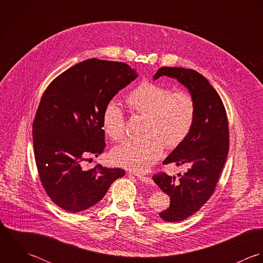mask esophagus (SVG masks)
<instances>
[{
  "label": "esophagus",
  "mask_w": 263,
  "mask_h": 263,
  "mask_svg": "<svg viewBox=\"0 0 263 263\" xmlns=\"http://www.w3.org/2000/svg\"><path fill=\"white\" fill-rule=\"evenodd\" d=\"M137 179L143 183H146V184H153V180L148 177H144V176H140V175H137Z\"/></svg>",
  "instance_id": "esophagus-1"
}]
</instances>
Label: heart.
Instances as JSON below:
<instances>
[{
  "instance_id": "1",
  "label": "heart",
  "mask_w": 263,
  "mask_h": 263,
  "mask_svg": "<svg viewBox=\"0 0 263 263\" xmlns=\"http://www.w3.org/2000/svg\"><path fill=\"white\" fill-rule=\"evenodd\" d=\"M126 104L133 114L145 117L144 138L127 140L115 147L111 159L117 165L144 173L158 160L164 145L174 148L181 144L192 129L196 105L186 91L172 92L164 85L144 81L132 90ZM103 129L112 140L125 134V120L116 104H108L103 114Z\"/></svg>"
}]
</instances>
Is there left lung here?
Returning <instances> with one entry per match:
<instances>
[{
    "mask_svg": "<svg viewBox=\"0 0 263 263\" xmlns=\"http://www.w3.org/2000/svg\"><path fill=\"white\" fill-rule=\"evenodd\" d=\"M161 76L177 79L188 89L196 105L191 131L163 160V164H187V172L179 175V180L164 173L153 177L171 200L159 216L177 222L200 210L212 195L229 152V126L223 104L204 76L179 67H161L154 79Z\"/></svg>",
    "mask_w": 263,
    "mask_h": 263,
    "instance_id": "obj_1",
    "label": "left lung"
}]
</instances>
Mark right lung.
<instances>
[{"label":"right lung","mask_w":263,"mask_h":263,"mask_svg":"<svg viewBox=\"0 0 263 263\" xmlns=\"http://www.w3.org/2000/svg\"><path fill=\"white\" fill-rule=\"evenodd\" d=\"M138 77L122 62L88 59L59 75L45 91L32 125L42 184L59 208L79 212L103 199L122 168L81 163L105 147L103 114L111 99Z\"/></svg>","instance_id":"1"}]
</instances>
